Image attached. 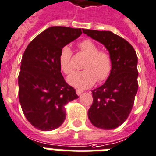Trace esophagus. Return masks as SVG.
<instances>
[{
	"label": "esophagus",
	"instance_id": "esophagus-1",
	"mask_svg": "<svg viewBox=\"0 0 156 156\" xmlns=\"http://www.w3.org/2000/svg\"><path fill=\"white\" fill-rule=\"evenodd\" d=\"M76 94H78V95H80L81 93L83 92V91H82V90H80V89H76Z\"/></svg>",
	"mask_w": 156,
	"mask_h": 156
}]
</instances>
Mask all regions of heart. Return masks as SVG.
I'll list each match as a JSON object with an SVG mask.
<instances>
[{
	"mask_svg": "<svg viewBox=\"0 0 156 156\" xmlns=\"http://www.w3.org/2000/svg\"><path fill=\"white\" fill-rule=\"evenodd\" d=\"M78 46L83 54L87 56L83 71L75 72L68 78V82L77 88H87L98 82L106 80L112 72L113 62L108 52L99 50L93 41L85 39L81 41ZM72 50L68 46H64L59 55L60 67L64 73L69 75L73 71L71 61Z\"/></svg>",
	"mask_w": 156,
	"mask_h": 156,
	"instance_id": "b5f03b06",
	"label": "heart"
}]
</instances>
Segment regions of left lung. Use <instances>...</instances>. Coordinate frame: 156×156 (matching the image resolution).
Here are the masks:
<instances>
[{"instance_id": "obj_1", "label": "left lung", "mask_w": 156, "mask_h": 156, "mask_svg": "<svg viewBox=\"0 0 156 156\" xmlns=\"http://www.w3.org/2000/svg\"><path fill=\"white\" fill-rule=\"evenodd\" d=\"M109 51L112 72L101 87L92 90L93 102L88 118L95 127L114 129L126 122L138 90L137 56L131 44L111 31L83 29Z\"/></svg>"}]
</instances>
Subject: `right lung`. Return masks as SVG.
Here are the masks:
<instances>
[{
    "label": "right lung",
    "mask_w": 156,
    "mask_h": 156,
    "mask_svg": "<svg viewBox=\"0 0 156 156\" xmlns=\"http://www.w3.org/2000/svg\"><path fill=\"white\" fill-rule=\"evenodd\" d=\"M81 34L80 28L50 27L23 53L18 76L19 100L27 121L38 129L51 131L62 126L65 106L78 98L61 73L59 55L64 46Z\"/></svg>",
    "instance_id": "obj_1"
}]
</instances>
